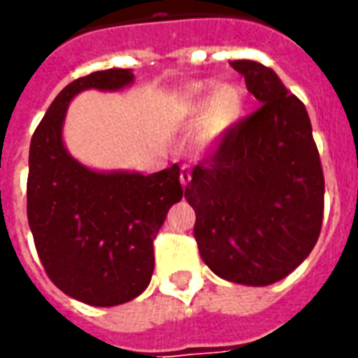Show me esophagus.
Segmentation results:
<instances>
[{"mask_svg": "<svg viewBox=\"0 0 358 358\" xmlns=\"http://www.w3.org/2000/svg\"><path fill=\"white\" fill-rule=\"evenodd\" d=\"M189 180H192V169L187 164H184L182 171H180V182H182V186H187Z\"/></svg>", "mask_w": 358, "mask_h": 358, "instance_id": "esophagus-1", "label": "esophagus"}]
</instances>
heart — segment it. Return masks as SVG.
Masks as SVG:
<instances>
[{"label":"heart","instance_id":"heart-1","mask_svg":"<svg viewBox=\"0 0 358 358\" xmlns=\"http://www.w3.org/2000/svg\"><path fill=\"white\" fill-rule=\"evenodd\" d=\"M245 110V94L236 86H224L215 92L210 82H195L184 94L180 113L186 117H207V138L232 128Z\"/></svg>","mask_w":358,"mask_h":358}]
</instances>
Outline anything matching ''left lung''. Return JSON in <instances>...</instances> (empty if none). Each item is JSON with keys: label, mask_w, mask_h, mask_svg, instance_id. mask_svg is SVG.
Returning a JSON list of instances; mask_svg holds the SVG:
<instances>
[{"label": "left lung", "mask_w": 358, "mask_h": 358, "mask_svg": "<svg viewBox=\"0 0 358 358\" xmlns=\"http://www.w3.org/2000/svg\"><path fill=\"white\" fill-rule=\"evenodd\" d=\"M261 107L218 136L195 164L186 199L201 259L234 284L270 285L315 248L324 174L299 97L255 61H232Z\"/></svg>", "instance_id": "8db88e82"}]
</instances>
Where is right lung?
<instances>
[{"label": "right lung", "instance_id": "1", "mask_svg": "<svg viewBox=\"0 0 358 358\" xmlns=\"http://www.w3.org/2000/svg\"><path fill=\"white\" fill-rule=\"evenodd\" d=\"M130 69L97 71L71 82L51 103L30 141L28 224L43 268L61 292L94 307L138 297L151 282L153 240L186 195L180 166L155 174L95 172L69 155L61 128L82 90H120Z\"/></svg>", "mask_w": 358, "mask_h": 358}]
</instances>
